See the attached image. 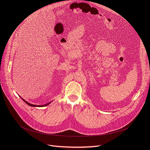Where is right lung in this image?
Returning <instances> with one entry per match:
<instances>
[{
  "label": "right lung",
  "mask_w": 150,
  "mask_h": 150,
  "mask_svg": "<svg viewBox=\"0 0 150 150\" xmlns=\"http://www.w3.org/2000/svg\"><path fill=\"white\" fill-rule=\"evenodd\" d=\"M26 103V104H28L29 106H32V107H44V106H47V105H50L51 103V102H49V103H47V104H45V105H32V104H30V103H28V102H26V100H25L24 99H23L22 98H21Z\"/></svg>",
  "instance_id": "add662e5"
}]
</instances>
